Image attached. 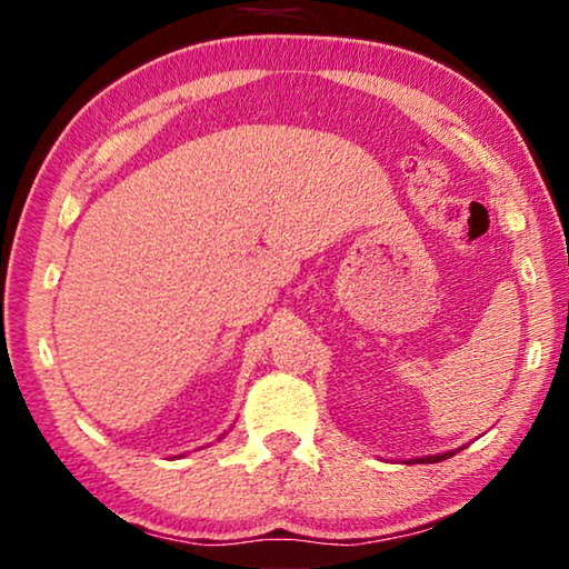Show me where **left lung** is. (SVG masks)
Returning a JSON list of instances; mask_svg holds the SVG:
<instances>
[{"label":"left lung","instance_id":"1","mask_svg":"<svg viewBox=\"0 0 569 569\" xmlns=\"http://www.w3.org/2000/svg\"><path fill=\"white\" fill-rule=\"evenodd\" d=\"M457 451H447V455H435V457H423V459H417V461H427V465H435V461H441V459H449L455 457Z\"/></svg>","mask_w":569,"mask_h":569}]
</instances>
